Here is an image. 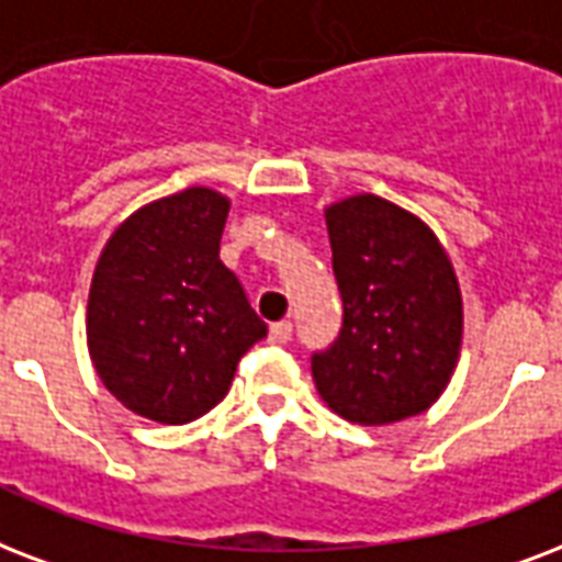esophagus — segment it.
I'll return each instance as SVG.
<instances>
[{
    "label": "esophagus",
    "mask_w": 562,
    "mask_h": 562,
    "mask_svg": "<svg viewBox=\"0 0 562 562\" xmlns=\"http://www.w3.org/2000/svg\"><path fill=\"white\" fill-rule=\"evenodd\" d=\"M290 337H293V322H290V319L276 322V325L269 328V340H272V342H286Z\"/></svg>",
    "instance_id": "34e87169"
}]
</instances>
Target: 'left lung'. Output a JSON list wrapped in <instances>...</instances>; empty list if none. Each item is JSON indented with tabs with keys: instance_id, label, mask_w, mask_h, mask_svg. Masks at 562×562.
Segmentation results:
<instances>
[{
	"instance_id": "1",
	"label": "left lung",
	"mask_w": 562,
	"mask_h": 562,
	"mask_svg": "<svg viewBox=\"0 0 562 562\" xmlns=\"http://www.w3.org/2000/svg\"><path fill=\"white\" fill-rule=\"evenodd\" d=\"M342 328L311 358L316 390L342 419L390 425L428 411L451 381L463 302L428 225L378 195L325 211Z\"/></svg>"
}]
</instances>
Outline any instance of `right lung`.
<instances>
[{
  "label": "right lung",
  "mask_w": 562,
  "mask_h": 562,
  "mask_svg": "<svg viewBox=\"0 0 562 562\" xmlns=\"http://www.w3.org/2000/svg\"><path fill=\"white\" fill-rule=\"evenodd\" d=\"M228 199L207 187L146 204L95 263L87 346L102 384L137 416L184 425L216 407L246 351L267 337L220 260Z\"/></svg>",
  "instance_id": "obj_1"
}]
</instances>
